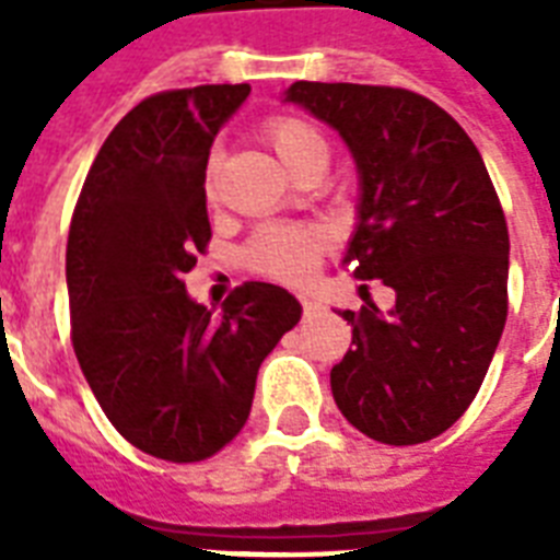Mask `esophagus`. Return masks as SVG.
<instances>
[{
  "instance_id": "esophagus-1",
  "label": "esophagus",
  "mask_w": 560,
  "mask_h": 560,
  "mask_svg": "<svg viewBox=\"0 0 560 560\" xmlns=\"http://www.w3.org/2000/svg\"><path fill=\"white\" fill-rule=\"evenodd\" d=\"M299 302H302V307H305V314H314V311H319V302H316L314 296H299Z\"/></svg>"
}]
</instances>
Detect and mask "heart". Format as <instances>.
Wrapping results in <instances>:
<instances>
[{"mask_svg": "<svg viewBox=\"0 0 560 560\" xmlns=\"http://www.w3.org/2000/svg\"><path fill=\"white\" fill-rule=\"evenodd\" d=\"M264 139L270 144L281 165L290 174H299L307 162L328 160V144L314 125L296 116H272L264 125ZM206 194H218V162L211 160L206 168ZM325 237L323 229L293 226V223H270L258 229L244 249V261L249 270L261 272L276 281H305L323 258Z\"/></svg>", "mask_w": 560, "mask_h": 560, "instance_id": "b5f03b06", "label": "heart"}]
</instances>
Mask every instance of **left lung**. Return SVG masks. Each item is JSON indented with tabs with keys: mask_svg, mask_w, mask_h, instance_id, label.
Listing matches in <instances>:
<instances>
[{
	"mask_svg": "<svg viewBox=\"0 0 560 560\" xmlns=\"http://www.w3.org/2000/svg\"><path fill=\"white\" fill-rule=\"evenodd\" d=\"M288 101L340 130L360 171L342 264L395 290L342 311L351 349L331 369L349 424L383 444L442 435L477 398L509 316V226L477 144L418 92L296 81ZM369 284L360 288V293Z\"/></svg>",
	"mask_w": 560,
	"mask_h": 560,
	"instance_id": "1",
	"label": "left lung"
}]
</instances>
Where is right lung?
I'll return each instance as SVG.
<instances>
[{"instance_id": "1", "label": "right lung", "mask_w": 560, "mask_h": 560, "mask_svg": "<svg viewBox=\"0 0 560 560\" xmlns=\"http://www.w3.org/2000/svg\"><path fill=\"white\" fill-rule=\"evenodd\" d=\"M249 83L156 92L101 144L74 202L66 284L72 346L104 416L156 459L202 462L246 424L255 377L302 307L246 281L223 314L186 276L211 241L206 162Z\"/></svg>"}]
</instances>
